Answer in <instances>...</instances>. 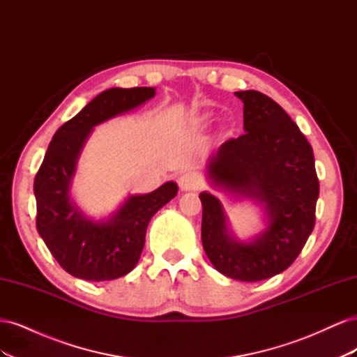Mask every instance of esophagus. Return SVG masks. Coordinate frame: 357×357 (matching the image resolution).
<instances>
[{"label":"esophagus","mask_w":357,"mask_h":357,"mask_svg":"<svg viewBox=\"0 0 357 357\" xmlns=\"http://www.w3.org/2000/svg\"><path fill=\"white\" fill-rule=\"evenodd\" d=\"M202 185V180L199 176H197L195 172H185L178 177V186L181 190H198Z\"/></svg>","instance_id":"1"}]
</instances>
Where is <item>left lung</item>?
Segmentation results:
<instances>
[{"label": "left lung", "mask_w": 357, "mask_h": 357, "mask_svg": "<svg viewBox=\"0 0 357 357\" xmlns=\"http://www.w3.org/2000/svg\"><path fill=\"white\" fill-rule=\"evenodd\" d=\"M235 95L244 104L245 134L220 146L207 176L214 188L261 204L266 228L238 241L222 202L202 192L201 238L219 273L252 283L283 273L304 248L316 223L319 178L310 143L282 107L257 91Z\"/></svg>", "instance_id": "8db88e82"}]
</instances>
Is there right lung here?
Returning <instances> with one entry per match:
<instances>
[{"mask_svg":"<svg viewBox=\"0 0 357 357\" xmlns=\"http://www.w3.org/2000/svg\"><path fill=\"white\" fill-rule=\"evenodd\" d=\"M155 88H112L63 123L53 135L34 180L37 231L58 264L74 277L105 282L131 273L142 256L150 219L177 195L167 181L144 195H131L109 219H88L70 198L82 149L93 126L134 110Z\"/></svg>","mask_w":357,"mask_h":357,"instance_id":"add662e5","label":"right lung"}]
</instances>
